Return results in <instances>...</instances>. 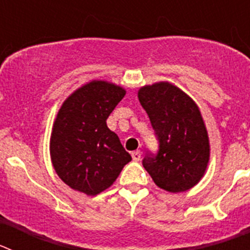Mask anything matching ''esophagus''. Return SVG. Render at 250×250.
I'll return each instance as SVG.
<instances>
[{
    "mask_svg": "<svg viewBox=\"0 0 250 250\" xmlns=\"http://www.w3.org/2000/svg\"><path fill=\"white\" fill-rule=\"evenodd\" d=\"M131 156H132V160H134V161H139L141 159V151H140V150L132 151L131 152Z\"/></svg>",
    "mask_w": 250,
    "mask_h": 250,
    "instance_id": "obj_1",
    "label": "esophagus"
}]
</instances>
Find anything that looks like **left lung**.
<instances>
[{
	"mask_svg": "<svg viewBox=\"0 0 250 250\" xmlns=\"http://www.w3.org/2000/svg\"><path fill=\"white\" fill-rule=\"evenodd\" d=\"M138 96L159 143L158 151H147L143 165L159 188L187 191L199 183L209 161V139L199 107L169 83L144 86Z\"/></svg>",
	"mask_w": 250,
	"mask_h": 250,
	"instance_id": "obj_1",
	"label": "left lung"
}]
</instances>
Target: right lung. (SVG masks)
<instances>
[{
    "instance_id": "right-lung-1",
    "label": "right lung",
    "mask_w": 250,
    "mask_h": 250,
    "mask_svg": "<svg viewBox=\"0 0 250 250\" xmlns=\"http://www.w3.org/2000/svg\"><path fill=\"white\" fill-rule=\"evenodd\" d=\"M125 96L120 86L92 81L66 99L55 120L51 160L65 184L87 195L101 193L131 161L106 120Z\"/></svg>"
}]
</instances>
